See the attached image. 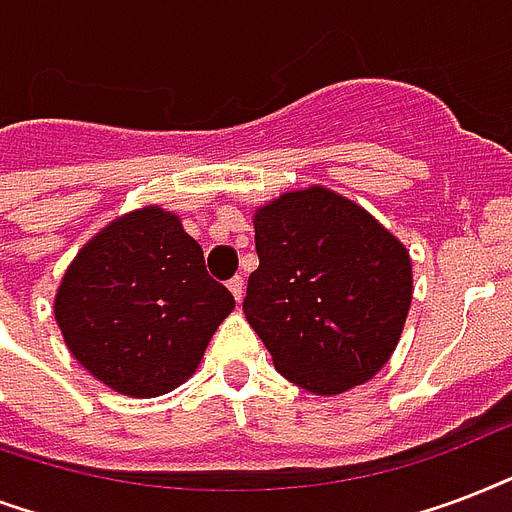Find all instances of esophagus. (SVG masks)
Listing matches in <instances>:
<instances>
[{
	"label": "esophagus",
	"instance_id": "34e87169",
	"mask_svg": "<svg viewBox=\"0 0 512 512\" xmlns=\"http://www.w3.org/2000/svg\"><path fill=\"white\" fill-rule=\"evenodd\" d=\"M229 291H232V296H235L237 301H243V293H245V280L240 275H235L232 280H229Z\"/></svg>",
	"mask_w": 512,
	"mask_h": 512
}]
</instances>
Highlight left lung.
<instances>
[{
	"label": "left lung",
	"mask_w": 512,
	"mask_h": 512,
	"mask_svg": "<svg viewBox=\"0 0 512 512\" xmlns=\"http://www.w3.org/2000/svg\"><path fill=\"white\" fill-rule=\"evenodd\" d=\"M259 269L243 312L285 379L318 395L368 382L411 307V259L360 205L310 186L253 216Z\"/></svg>",
	"instance_id": "8db88e82"
}]
</instances>
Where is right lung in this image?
<instances>
[{
	"instance_id": "right-lung-1",
	"label": "right lung",
	"mask_w": 512,
	"mask_h": 512,
	"mask_svg": "<svg viewBox=\"0 0 512 512\" xmlns=\"http://www.w3.org/2000/svg\"><path fill=\"white\" fill-rule=\"evenodd\" d=\"M235 296L216 283L176 213L114 219L71 261L55 293L69 352L98 382L157 398L186 382Z\"/></svg>"
}]
</instances>
